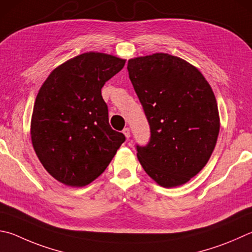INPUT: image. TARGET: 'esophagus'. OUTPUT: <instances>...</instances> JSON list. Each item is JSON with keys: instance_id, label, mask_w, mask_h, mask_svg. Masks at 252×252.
Masks as SVG:
<instances>
[{"instance_id": "1", "label": "esophagus", "mask_w": 252, "mask_h": 252, "mask_svg": "<svg viewBox=\"0 0 252 252\" xmlns=\"http://www.w3.org/2000/svg\"><path fill=\"white\" fill-rule=\"evenodd\" d=\"M123 134H125L126 135V139H129L130 138V129H129V127H125V129H123Z\"/></svg>"}]
</instances>
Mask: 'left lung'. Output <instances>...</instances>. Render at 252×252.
<instances>
[{"label": "left lung", "mask_w": 252, "mask_h": 252, "mask_svg": "<svg viewBox=\"0 0 252 252\" xmlns=\"http://www.w3.org/2000/svg\"><path fill=\"white\" fill-rule=\"evenodd\" d=\"M130 80L151 131L136 145L146 174L163 187L185 184L207 164L220 121L212 87L184 59L157 53L127 62Z\"/></svg>", "instance_id": "8db88e82"}]
</instances>
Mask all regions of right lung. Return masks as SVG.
<instances>
[{"mask_svg":"<svg viewBox=\"0 0 252 252\" xmlns=\"http://www.w3.org/2000/svg\"><path fill=\"white\" fill-rule=\"evenodd\" d=\"M125 63L112 55L85 53L55 68L40 87L32 114V144L45 170L63 184H90L125 142L123 133L109 125L101 95L103 85Z\"/></svg>","mask_w":252,"mask_h":252,"instance_id":"obj_1","label":"right lung"}]
</instances>
